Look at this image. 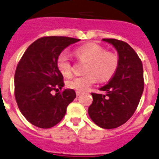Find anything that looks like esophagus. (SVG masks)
Returning a JSON list of instances; mask_svg holds the SVG:
<instances>
[{
  "mask_svg": "<svg viewBox=\"0 0 159 159\" xmlns=\"http://www.w3.org/2000/svg\"><path fill=\"white\" fill-rule=\"evenodd\" d=\"M81 94H82V92H80V91H76V95L77 96H80Z\"/></svg>",
  "mask_w": 159,
  "mask_h": 159,
  "instance_id": "esophagus-1",
  "label": "esophagus"
}]
</instances>
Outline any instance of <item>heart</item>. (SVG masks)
I'll list each match as a JSON object with an SVG mask.
<instances>
[{
    "label": "heart",
    "mask_w": 159,
    "mask_h": 159,
    "mask_svg": "<svg viewBox=\"0 0 159 159\" xmlns=\"http://www.w3.org/2000/svg\"><path fill=\"white\" fill-rule=\"evenodd\" d=\"M74 54L79 60L87 61L84 67L85 75L70 79L67 86L77 91H86L95 84L98 78L100 81H107L115 75L119 68V56L97 44H86L77 48ZM58 70L64 76L72 72V64L65 52L60 53L56 60Z\"/></svg>",
    "instance_id": "heart-1"
}]
</instances>
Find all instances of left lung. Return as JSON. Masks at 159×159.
Here are the masks:
<instances>
[{
  "instance_id": "left-lung-1",
  "label": "left lung",
  "mask_w": 159,
  "mask_h": 159,
  "mask_svg": "<svg viewBox=\"0 0 159 159\" xmlns=\"http://www.w3.org/2000/svg\"><path fill=\"white\" fill-rule=\"evenodd\" d=\"M116 49L119 68L106 85L99 89L106 94L92 93L89 107L90 119L103 129H115L125 124L134 114L143 92V64L134 50L124 41L103 39Z\"/></svg>"
}]
</instances>
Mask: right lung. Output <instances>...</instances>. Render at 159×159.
<instances>
[{
	"label": "right lung",
	"instance_id": "obj_1",
	"mask_svg": "<svg viewBox=\"0 0 159 159\" xmlns=\"http://www.w3.org/2000/svg\"><path fill=\"white\" fill-rule=\"evenodd\" d=\"M80 39L45 36L27 48L15 73V97L20 111L33 125L50 129L66 115L69 104L76 98L71 89L52 94L65 85L58 70V55Z\"/></svg>",
	"mask_w": 159,
	"mask_h": 159
}]
</instances>
